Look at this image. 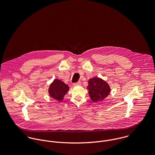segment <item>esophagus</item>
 Wrapping results in <instances>:
<instances>
[{"mask_svg": "<svg viewBox=\"0 0 155 155\" xmlns=\"http://www.w3.org/2000/svg\"><path fill=\"white\" fill-rule=\"evenodd\" d=\"M81 85V82H78L76 83H74L73 84V86L74 87H76V86H80Z\"/></svg>", "mask_w": 155, "mask_h": 155, "instance_id": "34e87169", "label": "esophagus"}]
</instances>
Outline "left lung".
<instances>
[{
	"instance_id": "left-lung-1",
	"label": "left lung",
	"mask_w": 155,
	"mask_h": 155,
	"mask_svg": "<svg viewBox=\"0 0 155 155\" xmlns=\"http://www.w3.org/2000/svg\"><path fill=\"white\" fill-rule=\"evenodd\" d=\"M87 89L90 98L95 103L103 101L110 94L111 91L107 82L98 77L89 80Z\"/></svg>"
}]
</instances>
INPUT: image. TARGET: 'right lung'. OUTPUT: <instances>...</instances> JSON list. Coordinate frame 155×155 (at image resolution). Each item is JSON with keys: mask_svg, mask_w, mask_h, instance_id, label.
I'll use <instances>...</instances> for the list:
<instances>
[{"mask_svg": "<svg viewBox=\"0 0 155 155\" xmlns=\"http://www.w3.org/2000/svg\"><path fill=\"white\" fill-rule=\"evenodd\" d=\"M68 89L69 87L67 84L58 79H55L50 84L48 89V93L49 96L53 99L61 101L63 100Z\"/></svg>", "mask_w": 155, "mask_h": 155, "instance_id": "obj_1", "label": "right lung"}]
</instances>
